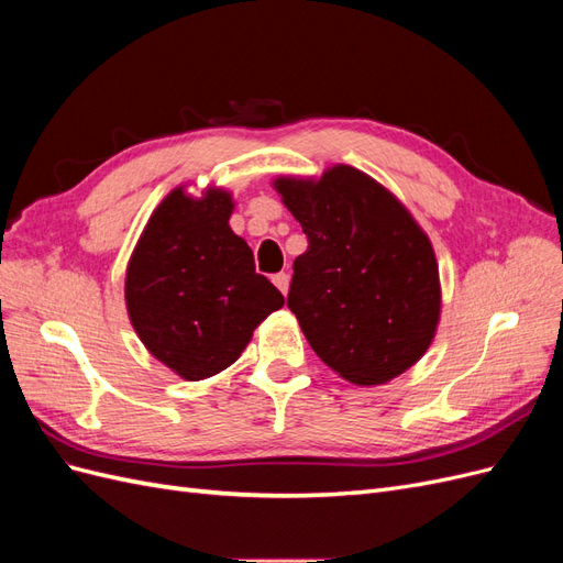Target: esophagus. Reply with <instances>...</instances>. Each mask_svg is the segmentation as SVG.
<instances>
[{
    "instance_id": "esophagus-1",
    "label": "esophagus",
    "mask_w": 563,
    "mask_h": 563,
    "mask_svg": "<svg viewBox=\"0 0 563 563\" xmlns=\"http://www.w3.org/2000/svg\"><path fill=\"white\" fill-rule=\"evenodd\" d=\"M272 282H275V286L286 296V291H288V275H286V272H279V275L272 277Z\"/></svg>"
}]
</instances>
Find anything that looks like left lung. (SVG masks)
<instances>
[{"label":"left lung","instance_id":"1","mask_svg":"<svg viewBox=\"0 0 563 563\" xmlns=\"http://www.w3.org/2000/svg\"><path fill=\"white\" fill-rule=\"evenodd\" d=\"M308 251L286 305L319 360L356 385L397 378L430 347L439 269L428 236L383 185L352 166L321 180L279 178Z\"/></svg>","mask_w":563,"mask_h":563}]
</instances>
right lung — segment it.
I'll return each instance as SVG.
<instances>
[{"label":"right lung","mask_w":563,"mask_h":563,"mask_svg":"<svg viewBox=\"0 0 563 563\" xmlns=\"http://www.w3.org/2000/svg\"><path fill=\"white\" fill-rule=\"evenodd\" d=\"M230 195H168L135 246L126 269V308L145 347L185 380L228 368L253 329L284 305L258 275L249 244L228 220Z\"/></svg>","instance_id":"add662e5"}]
</instances>
